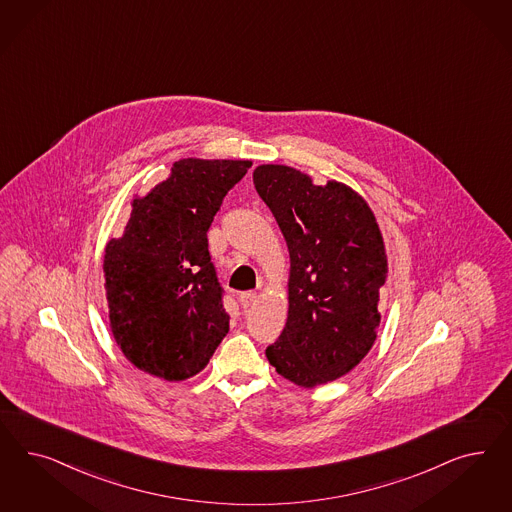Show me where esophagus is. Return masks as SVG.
I'll use <instances>...</instances> for the list:
<instances>
[{
  "instance_id": "obj_1",
  "label": "esophagus",
  "mask_w": 512,
  "mask_h": 512,
  "mask_svg": "<svg viewBox=\"0 0 512 512\" xmlns=\"http://www.w3.org/2000/svg\"><path fill=\"white\" fill-rule=\"evenodd\" d=\"M256 294L254 292H243L241 296H239V301H241V307L243 309H250L254 303H256Z\"/></svg>"
}]
</instances>
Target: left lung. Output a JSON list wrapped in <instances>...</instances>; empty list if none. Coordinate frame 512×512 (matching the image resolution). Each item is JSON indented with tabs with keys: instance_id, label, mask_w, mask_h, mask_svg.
<instances>
[{
	"instance_id": "left-lung-1",
	"label": "left lung",
	"mask_w": 512,
	"mask_h": 512,
	"mask_svg": "<svg viewBox=\"0 0 512 512\" xmlns=\"http://www.w3.org/2000/svg\"><path fill=\"white\" fill-rule=\"evenodd\" d=\"M252 179L290 252L288 320L265 356L303 388L339 379L377 339L388 275L377 218L343 182L318 186L307 173L275 164L258 165Z\"/></svg>"
}]
</instances>
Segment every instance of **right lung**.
I'll return each instance as SVG.
<instances>
[{
    "instance_id": "right-lung-1",
    "label": "right lung",
    "mask_w": 512,
    "mask_h": 512,
    "mask_svg": "<svg viewBox=\"0 0 512 512\" xmlns=\"http://www.w3.org/2000/svg\"><path fill=\"white\" fill-rule=\"evenodd\" d=\"M248 160L184 158L105 247L109 324L130 362L154 377L198 375L230 330L207 231Z\"/></svg>"
}]
</instances>
